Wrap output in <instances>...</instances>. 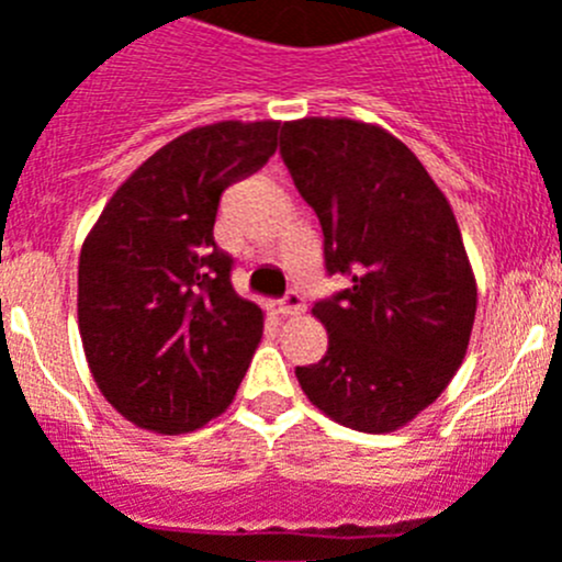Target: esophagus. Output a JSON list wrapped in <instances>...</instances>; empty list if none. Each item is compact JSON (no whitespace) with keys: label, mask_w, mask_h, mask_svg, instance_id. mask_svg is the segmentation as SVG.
<instances>
[{"label":"esophagus","mask_w":562,"mask_h":562,"mask_svg":"<svg viewBox=\"0 0 562 562\" xmlns=\"http://www.w3.org/2000/svg\"><path fill=\"white\" fill-rule=\"evenodd\" d=\"M277 313H280V316H299V313H305V296L299 291H288L285 296L277 302Z\"/></svg>","instance_id":"esophagus-1"}]
</instances>
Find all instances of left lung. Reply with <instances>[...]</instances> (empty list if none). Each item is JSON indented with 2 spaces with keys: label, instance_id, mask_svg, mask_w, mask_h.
<instances>
[{
  "label": "left lung",
  "instance_id": "1",
  "mask_svg": "<svg viewBox=\"0 0 562 562\" xmlns=\"http://www.w3.org/2000/svg\"><path fill=\"white\" fill-rule=\"evenodd\" d=\"M280 155L316 210L324 266L344 291L313 305L327 355L296 366L307 400L344 427L393 432L458 374L476 282L447 196L416 155L376 124L299 119Z\"/></svg>",
  "mask_w": 562,
  "mask_h": 562
}]
</instances>
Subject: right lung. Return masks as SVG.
Wrapping results in <instances>:
<instances>
[{
  "label": "right lung",
  "instance_id": "add662e5",
  "mask_svg": "<svg viewBox=\"0 0 562 562\" xmlns=\"http://www.w3.org/2000/svg\"><path fill=\"white\" fill-rule=\"evenodd\" d=\"M280 122L180 135L122 182L80 251L77 316L88 369L135 427L191 432L233 402L263 311L229 282L213 240L222 193L263 169Z\"/></svg>",
  "mask_w": 562,
  "mask_h": 562
}]
</instances>
